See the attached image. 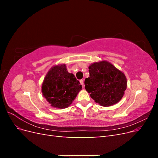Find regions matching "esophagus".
<instances>
[{"label": "esophagus", "instance_id": "1", "mask_svg": "<svg viewBox=\"0 0 158 158\" xmlns=\"http://www.w3.org/2000/svg\"><path fill=\"white\" fill-rule=\"evenodd\" d=\"M80 84H81V85H82V86H84V80H80Z\"/></svg>", "mask_w": 158, "mask_h": 158}]
</instances>
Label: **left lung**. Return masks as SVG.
<instances>
[{
  "label": "left lung",
  "mask_w": 158,
  "mask_h": 158,
  "mask_svg": "<svg viewBox=\"0 0 158 158\" xmlns=\"http://www.w3.org/2000/svg\"><path fill=\"white\" fill-rule=\"evenodd\" d=\"M89 77L84 81L85 88L94 101L103 107L118 103L127 89V81L122 72L107 61L89 66Z\"/></svg>",
  "instance_id": "8db88e82"
}]
</instances>
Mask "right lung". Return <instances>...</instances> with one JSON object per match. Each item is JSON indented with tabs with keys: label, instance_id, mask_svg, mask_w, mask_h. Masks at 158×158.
I'll use <instances>...</instances> for the list:
<instances>
[{
	"label": "right lung",
	"instance_id": "add662e5",
	"mask_svg": "<svg viewBox=\"0 0 158 158\" xmlns=\"http://www.w3.org/2000/svg\"><path fill=\"white\" fill-rule=\"evenodd\" d=\"M82 85L65 64L55 66L47 74L42 84V94L52 107L63 109L73 103Z\"/></svg>",
	"mask_w": 158,
	"mask_h": 158
}]
</instances>
